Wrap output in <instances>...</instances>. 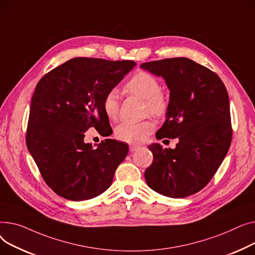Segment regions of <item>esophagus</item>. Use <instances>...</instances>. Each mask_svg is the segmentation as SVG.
Returning a JSON list of instances; mask_svg holds the SVG:
<instances>
[{
    "label": "esophagus",
    "mask_w": 255,
    "mask_h": 255,
    "mask_svg": "<svg viewBox=\"0 0 255 255\" xmlns=\"http://www.w3.org/2000/svg\"><path fill=\"white\" fill-rule=\"evenodd\" d=\"M139 148H140V146H136V145H130V146H129V151H130V152H133V151L138 150Z\"/></svg>",
    "instance_id": "obj_1"
}]
</instances>
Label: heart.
<instances>
[{"label":"heart","mask_w":255,"mask_h":255,"mask_svg":"<svg viewBox=\"0 0 255 255\" xmlns=\"http://www.w3.org/2000/svg\"><path fill=\"white\" fill-rule=\"evenodd\" d=\"M126 92L137 96L145 101V111L154 116L166 114L169 101L167 96L160 91L159 81L148 72H138L128 80ZM102 109L110 121H115L119 112V97L115 89L108 92L102 102ZM154 129L151 121L142 123H123L115 128V136L118 140L130 144L143 142Z\"/></svg>","instance_id":"b5f03b06"}]
</instances>
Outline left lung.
I'll return each instance as SVG.
<instances>
[{"instance_id":"left-lung-1","label":"left lung","mask_w":255,"mask_h":255,"mask_svg":"<svg viewBox=\"0 0 255 255\" xmlns=\"http://www.w3.org/2000/svg\"><path fill=\"white\" fill-rule=\"evenodd\" d=\"M162 77L170 91L166 122L156 139H178L174 149L148 146L153 161L145 180L154 191L174 199L203 189L226 157L232 142L226 86L208 68L186 57L164 58L140 66Z\"/></svg>"}]
</instances>
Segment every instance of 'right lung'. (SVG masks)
Returning <instances> with one entry per match:
<instances>
[{
  "instance_id": "right-lung-1",
  "label": "right lung",
  "mask_w": 255,
  "mask_h": 255,
  "mask_svg": "<svg viewBox=\"0 0 255 255\" xmlns=\"http://www.w3.org/2000/svg\"><path fill=\"white\" fill-rule=\"evenodd\" d=\"M136 66L132 61L75 57L38 82L31 102L26 146L46 184L70 201L94 199L107 190L128 146L113 139L85 143V131L112 133L102 109L106 94Z\"/></svg>"
}]
</instances>
